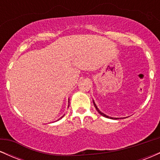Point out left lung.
Segmentation results:
<instances>
[{"label": "left lung", "mask_w": 160, "mask_h": 160, "mask_svg": "<svg viewBox=\"0 0 160 160\" xmlns=\"http://www.w3.org/2000/svg\"><path fill=\"white\" fill-rule=\"evenodd\" d=\"M93 104H94V106H95V108H96L97 111H98V113H100V114H101V115H102V116H103V117H107V118H110V119H112V120H117V119H120V118H115V117H108V116H107V115H106V114H104V113H102V111H100V110H99V109H98V107H97V105H96V104H95V102H94V101H93Z\"/></svg>", "instance_id": "left-lung-1"}]
</instances>
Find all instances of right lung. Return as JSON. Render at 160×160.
Masks as SVG:
<instances>
[{"label":"right lung","instance_id":"obj_1","mask_svg":"<svg viewBox=\"0 0 160 160\" xmlns=\"http://www.w3.org/2000/svg\"><path fill=\"white\" fill-rule=\"evenodd\" d=\"M68 106H69V105H68ZM64 116H65V115H63V116H62V117H61V118H60V119H62V117H64Z\"/></svg>","mask_w":160,"mask_h":160}]
</instances>
